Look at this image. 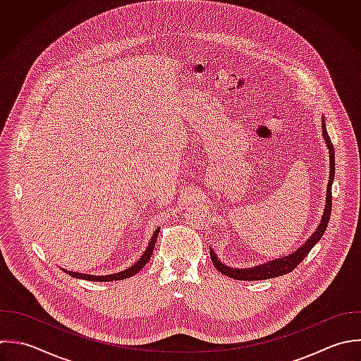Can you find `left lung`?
<instances>
[{"label":"left lung","instance_id":"1","mask_svg":"<svg viewBox=\"0 0 361 361\" xmlns=\"http://www.w3.org/2000/svg\"><path fill=\"white\" fill-rule=\"evenodd\" d=\"M322 133L324 137L326 140V145L329 147V160H331V174H329V183H328V191H326V207H325V212L324 216L321 219V224L318 226V229L315 231V233L308 239V242H305V245L302 247H300L297 252H294L293 255L287 256V257H281V259H276L273 262L264 263L263 266H257L253 269H232L228 267L225 264H222L218 257L215 256V253L211 250V260L214 263V267H216L218 271H221L222 274L235 279V280H240V281H259V280H267V279H274V277H280L284 276L290 271H293L307 256L308 253L312 250V247L321 240V238L324 236L329 219H331V212H332V183L335 178V147L332 145V140L328 135L325 122L322 119Z\"/></svg>","mask_w":361,"mask_h":361}]
</instances>
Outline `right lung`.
I'll return each instance as SVG.
<instances>
[{"label":"right lung","instance_id":"add662e5","mask_svg":"<svg viewBox=\"0 0 361 361\" xmlns=\"http://www.w3.org/2000/svg\"><path fill=\"white\" fill-rule=\"evenodd\" d=\"M157 235H159V229L154 232V235L152 236V240L146 249V252L143 253V256L140 257V260H137L132 267L121 271V273H115V274H108V276H90V274H81V273H73V271H67L71 277L74 279H81V280H87V281H119V280H125V279H129L132 276H135L136 273H139L145 264L150 260L152 257V253H153V249H154V245H156V239H157Z\"/></svg>","mask_w":361,"mask_h":361}]
</instances>
